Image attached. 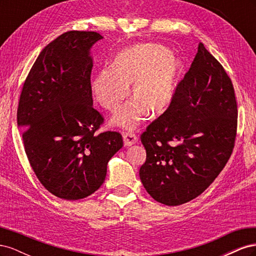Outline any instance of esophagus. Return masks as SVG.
<instances>
[{"label": "esophagus", "instance_id": "obj_1", "mask_svg": "<svg viewBox=\"0 0 256 256\" xmlns=\"http://www.w3.org/2000/svg\"><path fill=\"white\" fill-rule=\"evenodd\" d=\"M122 138H124V143H125V146H131L136 144V142L138 141V136L134 132H132V131L124 132Z\"/></svg>", "mask_w": 256, "mask_h": 256}]
</instances>
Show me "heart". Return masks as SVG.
Segmentation results:
<instances>
[{
  "mask_svg": "<svg viewBox=\"0 0 256 256\" xmlns=\"http://www.w3.org/2000/svg\"><path fill=\"white\" fill-rule=\"evenodd\" d=\"M182 67L168 49L160 44H136L120 52L112 67L99 70L92 82L97 102L110 112L118 111L129 95L130 85L136 100L128 102L113 118L116 125L132 129L147 113L159 116L171 104Z\"/></svg>",
  "mask_w": 256,
  "mask_h": 256,
  "instance_id": "heart-1",
  "label": "heart"
}]
</instances>
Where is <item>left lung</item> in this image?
<instances>
[{"label":"left lung","mask_w":256,"mask_h":256,"mask_svg":"<svg viewBox=\"0 0 256 256\" xmlns=\"http://www.w3.org/2000/svg\"><path fill=\"white\" fill-rule=\"evenodd\" d=\"M233 83L202 42L171 104L141 134L140 178L157 202L177 206L203 193L228 164L237 134Z\"/></svg>","instance_id":"left-lung-1"}]
</instances>
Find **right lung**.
<instances>
[{
  "mask_svg": "<svg viewBox=\"0 0 256 256\" xmlns=\"http://www.w3.org/2000/svg\"><path fill=\"white\" fill-rule=\"evenodd\" d=\"M102 36L69 30L40 52L20 94L17 122L28 162L53 196L74 200L100 188L106 164L122 147L118 131L98 134L90 49Z\"/></svg>",
  "mask_w": 256,
  "mask_h": 256,
  "instance_id": "obj_1",
  "label": "right lung"
}]
</instances>
